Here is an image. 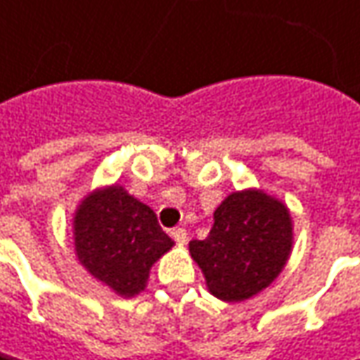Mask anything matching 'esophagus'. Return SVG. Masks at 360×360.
<instances>
[{
  "label": "esophagus",
  "instance_id": "esophagus-1",
  "mask_svg": "<svg viewBox=\"0 0 360 360\" xmlns=\"http://www.w3.org/2000/svg\"><path fill=\"white\" fill-rule=\"evenodd\" d=\"M171 236L175 238V243L179 244V246L187 244V240H189V236H187V230H185V228H173V230H171Z\"/></svg>",
  "mask_w": 360,
  "mask_h": 360
}]
</instances>
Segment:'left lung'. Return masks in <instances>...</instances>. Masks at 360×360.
Masks as SVG:
<instances>
[{"label": "left lung", "instance_id": "1", "mask_svg": "<svg viewBox=\"0 0 360 360\" xmlns=\"http://www.w3.org/2000/svg\"><path fill=\"white\" fill-rule=\"evenodd\" d=\"M291 250L289 207L259 187L232 191L216 207L210 234L189 243L207 291L228 304L246 302L271 285L285 269Z\"/></svg>", "mask_w": 360, "mask_h": 360}]
</instances>
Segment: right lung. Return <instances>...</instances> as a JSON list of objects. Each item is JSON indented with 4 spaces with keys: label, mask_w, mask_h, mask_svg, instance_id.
Listing matches in <instances>:
<instances>
[{
    "label": "right lung",
    "mask_w": 360,
    "mask_h": 360,
    "mask_svg": "<svg viewBox=\"0 0 360 360\" xmlns=\"http://www.w3.org/2000/svg\"><path fill=\"white\" fill-rule=\"evenodd\" d=\"M157 214L120 183L91 189L73 212V246L79 264L120 297H136L153 264L173 248Z\"/></svg>",
    "instance_id": "add662e5"
}]
</instances>
